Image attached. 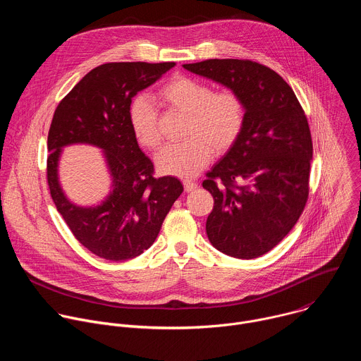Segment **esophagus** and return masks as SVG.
I'll return each mask as SVG.
<instances>
[{
    "label": "esophagus",
    "mask_w": 361,
    "mask_h": 361,
    "mask_svg": "<svg viewBox=\"0 0 361 361\" xmlns=\"http://www.w3.org/2000/svg\"><path fill=\"white\" fill-rule=\"evenodd\" d=\"M197 187H198V184H197L195 181H191V180H185V181H184V190H185L187 192L194 191Z\"/></svg>",
    "instance_id": "obj_1"
}]
</instances>
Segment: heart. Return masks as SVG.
Here are the masks:
<instances>
[{
	"instance_id": "obj_1",
	"label": "heart",
	"mask_w": 361,
	"mask_h": 361,
	"mask_svg": "<svg viewBox=\"0 0 361 361\" xmlns=\"http://www.w3.org/2000/svg\"><path fill=\"white\" fill-rule=\"evenodd\" d=\"M161 104L187 116L185 141L164 147L157 156L163 174L190 178L197 176L213 157V152L230 151L241 135L245 121L243 99L233 91H219L190 77H174L159 91ZM128 121L137 142L148 149L161 142L157 111L142 95L128 109Z\"/></svg>"
}]
</instances>
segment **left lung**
<instances>
[{"label":"left lung","instance_id":"left-lung-1","mask_svg":"<svg viewBox=\"0 0 361 361\" xmlns=\"http://www.w3.org/2000/svg\"><path fill=\"white\" fill-rule=\"evenodd\" d=\"M183 67L244 102L240 138L202 181L214 198L205 231L219 251L255 259L290 233L305 207L313 159L305 114L291 87L255 61L214 59Z\"/></svg>","mask_w":361,"mask_h":361}]
</instances>
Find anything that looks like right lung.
I'll return each instance as SVG.
<instances>
[{"instance_id": "obj_1", "label": "right lung", "mask_w": 361, "mask_h": 361, "mask_svg": "<svg viewBox=\"0 0 361 361\" xmlns=\"http://www.w3.org/2000/svg\"><path fill=\"white\" fill-rule=\"evenodd\" d=\"M174 66H98L61 99L51 121L47 142L51 197L74 237L101 259L126 262L149 248L184 190L176 177L152 176L154 166L140 149L128 121L133 97ZM73 143L101 147L112 176L111 194L91 208L70 202L58 180L62 148Z\"/></svg>"}]
</instances>
